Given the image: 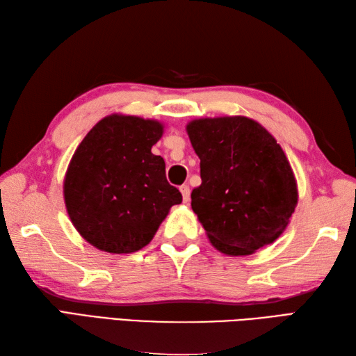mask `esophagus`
<instances>
[{
  "label": "esophagus",
  "instance_id": "esophagus-1",
  "mask_svg": "<svg viewBox=\"0 0 356 356\" xmlns=\"http://www.w3.org/2000/svg\"><path fill=\"white\" fill-rule=\"evenodd\" d=\"M180 193H181V197H184V203H188L189 202V195H191V191H189V186L188 185H181L180 186Z\"/></svg>",
  "mask_w": 356,
  "mask_h": 356
}]
</instances>
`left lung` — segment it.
Returning a JSON list of instances; mask_svg holds the SVG:
<instances>
[{"instance_id": "obj_1", "label": "left lung", "mask_w": 356, "mask_h": 356, "mask_svg": "<svg viewBox=\"0 0 356 356\" xmlns=\"http://www.w3.org/2000/svg\"><path fill=\"white\" fill-rule=\"evenodd\" d=\"M186 131L202 177L191 206L212 245L241 256L276 241L297 204L291 165L277 140L245 117L194 120Z\"/></svg>"}]
</instances>
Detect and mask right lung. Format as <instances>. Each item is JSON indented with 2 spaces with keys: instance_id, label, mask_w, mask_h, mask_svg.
I'll return each mask as SVG.
<instances>
[{
  "instance_id": "right-lung-1",
  "label": "right lung",
  "mask_w": 356,
  "mask_h": 356,
  "mask_svg": "<svg viewBox=\"0 0 356 356\" xmlns=\"http://www.w3.org/2000/svg\"><path fill=\"white\" fill-rule=\"evenodd\" d=\"M163 134L159 121L109 115L81 140L63 181L68 216L89 244L131 253L152 241L181 194L152 153Z\"/></svg>"
}]
</instances>
